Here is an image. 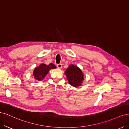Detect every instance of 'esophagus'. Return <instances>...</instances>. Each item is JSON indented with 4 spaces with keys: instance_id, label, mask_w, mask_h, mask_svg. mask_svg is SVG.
Instances as JSON below:
<instances>
[{
    "instance_id": "esophagus-1",
    "label": "esophagus",
    "mask_w": 129,
    "mask_h": 129,
    "mask_svg": "<svg viewBox=\"0 0 129 129\" xmlns=\"http://www.w3.org/2000/svg\"><path fill=\"white\" fill-rule=\"evenodd\" d=\"M57 67L58 69H61L62 68V64H58L57 65Z\"/></svg>"
}]
</instances>
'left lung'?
I'll use <instances>...</instances> for the list:
<instances>
[{
  "label": "left lung",
  "instance_id": "8db88e82",
  "mask_svg": "<svg viewBox=\"0 0 129 129\" xmlns=\"http://www.w3.org/2000/svg\"><path fill=\"white\" fill-rule=\"evenodd\" d=\"M65 74L69 84L74 87L80 86L84 80V74L81 70L75 65H70L66 70Z\"/></svg>",
  "mask_w": 129,
  "mask_h": 129
}]
</instances>
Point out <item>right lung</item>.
<instances>
[{"label": "right lung", "instance_id": "obj_1", "mask_svg": "<svg viewBox=\"0 0 129 129\" xmlns=\"http://www.w3.org/2000/svg\"><path fill=\"white\" fill-rule=\"evenodd\" d=\"M56 68V66L52 63L48 65L44 64H42L39 67L35 69L34 72H33V75H34L35 79L37 80H41L46 76L50 70Z\"/></svg>", "mask_w": 129, "mask_h": 129}]
</instances>
